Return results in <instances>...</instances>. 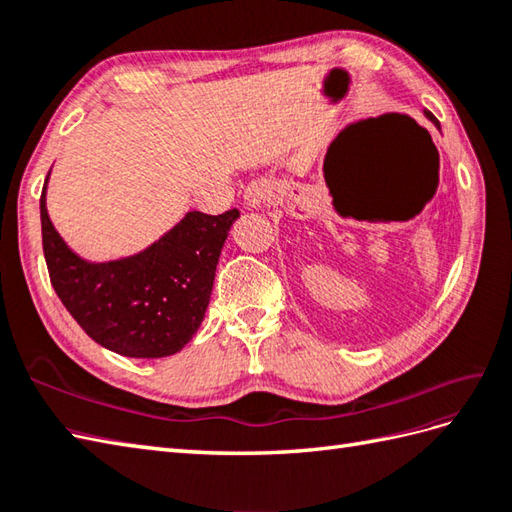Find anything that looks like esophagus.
<instances>
[{
  "instance_id": "esophagus-1",
  "label": "esophagus",
  "mask_w": 512,
  "mask_h": 512,
  "mask_svg": "<svg viewBox=\"0 0 512 512\" xmlns=\"http://www.w3.org/2000/svg\"><path fill=\"white\" fill-rule=\"evenodd\" d=\"M273 195V184L268 180H253L244 191V204L248 209H262V204Z\"/></svg>"
}]
</instances>
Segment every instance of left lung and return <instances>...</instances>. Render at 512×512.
<instances>
[{
  "mask_svg": "<svg viewBox=\"0 0 512 512\" xmlns=\"http://www.w3.org/2000/svg\"><path fill=\"white\" fill-rule=\"evenodd\" d=\"M424 116H427V118H429V121H431V123H433V125H436V127H438V129H440V123H438V121H436V116H433V114H431V112H424Z\"/></svg>",
  "mask_w": 512,
  "mask_h": 512,
  "instance_id": "1",
  "label": "left lung"
}]
</instances>
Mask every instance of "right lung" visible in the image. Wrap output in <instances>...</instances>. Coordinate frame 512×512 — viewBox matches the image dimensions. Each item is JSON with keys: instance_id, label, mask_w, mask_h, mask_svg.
<instances>
[{"instance_id": "1", "label": "right lung", "mask_w": 512, "mask_h": 512, "mask_svg": "<svg viewBox=\"0 0 512 512\" xmlns=\"http://www.w3.org/2000/svg\"><path fill=\"white\" fill-rule=\"evenodd\" d=\"M48 178L39 200L43 255L65 310L90 339L121 356L162 358L180 352L204 319L217 259L239 211H189L140 253L96 264L76 255L52 226Z\"/></svg>"}]
</instances>
